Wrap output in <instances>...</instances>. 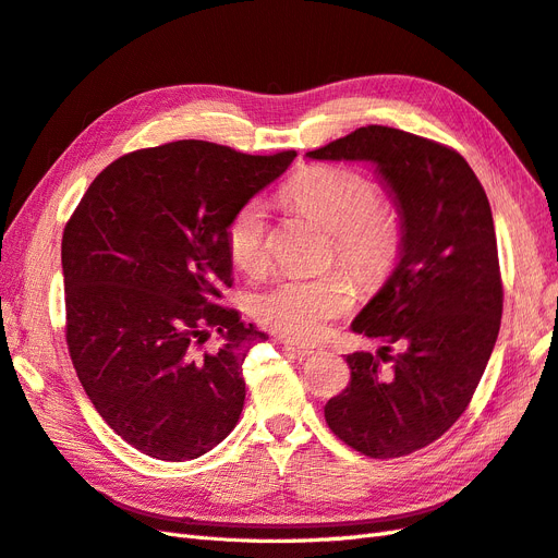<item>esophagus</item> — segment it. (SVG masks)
Here are the masks:
<instances>
[{"instance_id": "34e87169", "label": "esophagus", "mask_w": 558, "mask_h": 558, "mask_svg": "<svg viewBox=\"0 0 558 558\" xmlns=\"http://www.w3.org/2000/svg\"><path fill=\"white\" fill-rule=\"evenodd\" d=\"M282 348L288 350V353L296 355V357H311L315 353H320V348L315 345H301V343H294V341H282Z\"/></svg>"}]
</instances>
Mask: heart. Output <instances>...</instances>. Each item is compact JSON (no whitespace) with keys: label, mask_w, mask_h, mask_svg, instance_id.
Segmentation results:
<instances>
[{"label":"heart","mask_w":558,"mask_h":558,"mask_svg":"<svg viewBox=\"0 0 558 558\" xmlns=\"http://www.w3.org/2000/svg\"><path fill=\"white\" fill-rule=\"evenodd\" d=\"M299 213L333 233V257L362 282L384 280L402 250V221L388 203L378 201L376 186L362 174L315 166L284 189ZM227 247L238 268L257 274L268 264V215L262 201H250L227 227ZM353 282L345 274L320 278H282L254 299L252 311L270 331L292 341H315L353 306Z\"/></svg>","instance_id":"heart-1"}]
</instances>
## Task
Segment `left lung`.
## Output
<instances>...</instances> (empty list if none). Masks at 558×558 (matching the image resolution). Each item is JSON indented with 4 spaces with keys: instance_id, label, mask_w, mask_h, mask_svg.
I'll use <instances>...</instances> for the list:
<instances>
[{
    "instance_id": "8db88e82",
    "label": "left lung",
    "mask_w": 558,
    "mask_h": 558,
    "mask_svg": "<svg viewBox=\"0 0 558 558\" xmlns=\"http://www.w3.org/2000/svg\"><path fill=\"white\" fill-rule=\"evenodd\" d=\"M306 156L374 166L402 221L400 262L353 320L355 333L384 345L345 357L350 384L325 404L327 425L369 458L413 453L468 409L500 331L486 191L458 151L388 125H364ZM395 342L401 353L390 356Z\"/></svg>"
}]
</instances>
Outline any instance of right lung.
Segmentation results:
<instances>
[{"instance_id": "1", "label": "right lung", "mask_w": 558, "mask_h": 558, "mask_svg": "<svg viewBox=\"0 0 558 558\" xmlns=\"http://www.w3.org/2000/svg\"><path fill=\"white\" fill-rule=\"evenodd\" d=\"M296 151L250 156L203 140L140 149L93 180L62 233L68 348L114 433L158 460H194L235 427L243 362L268 339L233 308L231 217ZM215 328L220 345H199Z\"/></svg>"}]
</instances>
